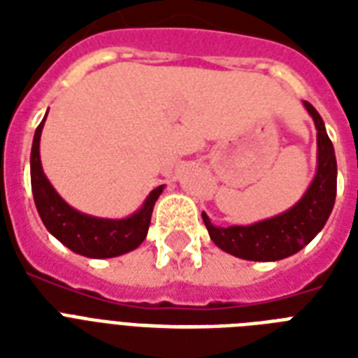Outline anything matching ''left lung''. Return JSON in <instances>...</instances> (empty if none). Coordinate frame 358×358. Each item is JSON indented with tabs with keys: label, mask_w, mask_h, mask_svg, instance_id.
<instances>
[{
	"label": "left lung",
	"mask_w": 358,
	"mask_h": 358,
	"mask_svg": "<svg viewBox=\"0 0 358 358\" xmlns=\"http://www.w3.org/2000/svg\"><path fill=\"white\" fill-rule=\"evenodd\" d=\"M303 106L317 129V165L310 185L289 210L252 224L217 227L202 212L208 234L224 252L250 262L282 260L306 247L327 223L336 199V156L316 108Z\"/></svg>",
	"instance_id": "obj_1"
}]
</instances>
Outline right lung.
<instances>
[{"mask_svg": "<svg viewBox=\"0 0 358 358\" xmlns=\"http://www.w3.org/2000/svg\"><path fill=\"white\" fill-rule=\"evenodd\" d=\"M46 117L48 113L44 115L33 137L29 165L31 189H33L36 212L48 232L59 239L64 247H69L72 252L87 258H115L137 249L148 234L152 210L165 185L152 189L139 210L128 217H94L76 210L55 191L42 169L41 135Z\"/></svg>", "mask_w": 358, "mask_h": 358, "instance_id": "add662e5", "label": "right lung"}]
</instances>
